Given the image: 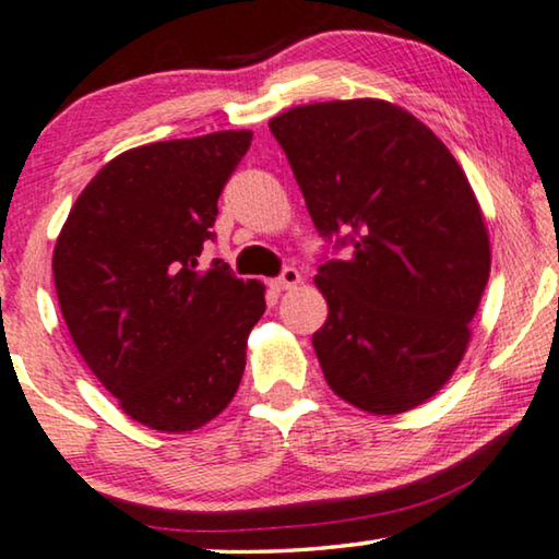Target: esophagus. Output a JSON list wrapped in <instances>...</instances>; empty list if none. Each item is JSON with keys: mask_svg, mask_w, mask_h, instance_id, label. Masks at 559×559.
<instances>
[{"mask_svg": "<svg viewBox=\"0 0 559 559\" xmlns=\"http://www.w3.org/2000/svg\"><path fill=\"white\" fill-rule=\"evenodd\" d=\"M298 283H301V273L296 269H283L281 276L271 283L276 290H288V288H296Z\"/></svg>", "mask_w": 559, "mask_h": 559, "instance_id": "34e87169", "label": "esophagus"}]
</instances>
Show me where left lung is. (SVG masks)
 Masks as SVG:
<instances>
[{"mask_svg":"<svg viewBox=\"0 0 559 559\" xmlns=\"http://www.w3.org/2000/svg\"><path fill=\"white\" fill-rule=\"evenodd\" d=\"M321 238L329 304L313 334L336 395L413 411L459 367L491 271L489 233L461 164L426 123L380 98L296 106L269 121Z\"/></svg>","mask_w":559,"mask_h":559,"instance_id":"obj_1","label":"left lung"}]
</instances>
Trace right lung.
Masks as SVG:
<instances>
[{"mask_svg": "<svg viewBox=\"0 0 559 559\" xmlns=\"http://www.w3.org/2000/svg\"><path fill=\"white\" fill-rule=\"evenodd\" d=\"M253 131L156 141L106 164L52 253L62 319L121 411L162 433L198 430L238 392L265 286L198 261L217 198Z\"/></svg>", "mask_w": 559, "mask_h": 559, "instance_id": "right-lung-1", "label": "right lung"}]
</instances>
